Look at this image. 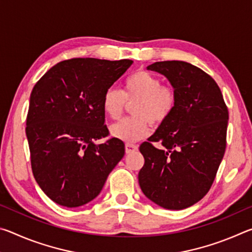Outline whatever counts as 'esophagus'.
I'll return each mask as SVG.
<instances>
[{"label": "esophagus", "instance_id": "esophagus-1", "mask_svg": "<svg viewBox=\"0 0 252 252\" xmlns=\"http://www.w3.org/2000/svg\"><path fill=\"white\" fill-rule=\"evenodd\" d=\"M138 150V147L134 146V144H126V153H132V152H135Z\"/></svg>", "mask_w": 252, "mask_h": 252}]
</instances>
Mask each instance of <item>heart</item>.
Returning <instances> with one entry per match:
<instances>
[{
	"label": "heart",
	"mask_w": 252,
	"mask_h": 252,
	"mask_svg": "<svg viewBox=\"0 0 252 252\" xmlns=\"http://www.w3.org/2000/svg\"><path fill=\"white\" fill-rule=\"evenodd\" d=\"M134 101V117L123 119L110 129L113 138L126 143L146 138L151 131V123L160 125L167 120L176 105V93L172 88L162 85L157 75L140 70L125 80L122 92L114 88L104 92L102 109L106 117L117 120L125 111L126 102Z\"/></svg>",
	"instance_id": "1"
}]
</instances>
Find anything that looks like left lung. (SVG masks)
<instances>
[{
    "label": "left lung",
    "instance_id": "8db88e82",
    "mask_svg": "<svg viewBox=\"0 0 252 252\" xmlns=\"http://www.w3.org/2000/svg\"><path fill=\"white\" fill-rule=\"evenodd\" d=\"M147 69L168 79L176 105L140 146L144 165L139 185L158 206L182 210L200 201L215 180L227 143L228 109L216 81L190 63L156 62ZM152 142H160L166 150Z\"/></svg>",
    "mask_w": 252,
    "mask_h": 252
}]
</instances>
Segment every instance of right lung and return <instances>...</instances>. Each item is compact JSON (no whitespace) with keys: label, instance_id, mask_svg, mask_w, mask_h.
<instances>
[{"label":"right lung","instance_id":"obj_1","mask_svg":"<svg viewBox=\"0 0 252 252\" xmlns=\"http://www.w3.org/2000/svg\"><path fill=\"white\" fill-rule=\"evenodd\" d=\"M133 61L93 58L65 60L34 85L27 138L33 176L60 206L76 208L99 195L106 178L125 156V143L105 138L104 92Z\"/></svg>","mask_w":252,"mask_h":252}]
</instances>
